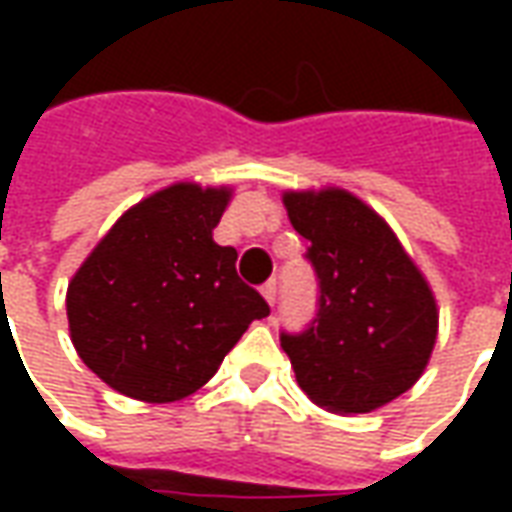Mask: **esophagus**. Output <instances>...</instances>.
<instances>
[{
  "label": "esophagus",
  "mask_w": 512,
  "mask_h": 512,
  "mask_svg": "<svg viewBox=\"0 0 512 512\" xmlns=\"http://www.w3.org/2000/svg\"><path fill=\"white\" fill-rule=\"evenodd\" d=\"M263 299H266L268 304H271V307L277 304V282H274V279L263 285Z\"/></svg>",
  "instance_id": "obj_1"
}]
</instances>
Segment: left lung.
<instances>
[{
  "instance_id": "1",
  "label": "left lung",
  "mask_w": 512,
  "mask_h": 512,
  "mask_svg": "<svg viewBox=\"0 0 512 512\" xmlns=\"http://www.w3.org/2000/svg\"><path fill=\"white\" fill-rule=\"evenodd\" d=\"M282 202L318 277L310 326L279 334L296 381L334 414L376 411L428 365L439 332L433 290L392 227L351 191H285Z\"/></svg>"
}]
</instances>
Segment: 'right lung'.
I'll return each instance as SVG.
<instances>
[{
	"instance_id": "add662e5",
	"label": "right lung",
	"mask_w": 512,
	"mask_h": 512,
	"mask_svg": "<svg viewBox=\"0 0 512 512\" xmlns=\"http://www.w3.org/2000/svg\"><path fill=\"white\" fill-rule=\"evenodd\" d=\"M230 194L197 183L150 194L73 274V348L120 395L172 403L197 392L249 323L271 312L238 277V252L213 241Z\"/></svg>"
}]
</instances>
